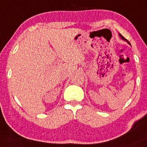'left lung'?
<instances>
[{"label": "left lung", "instance_id": "1", "mask_svg": "<svg viewBox=\"0 0 147 147\" xmlns=\"http://www.w3.org/2000/svg\"><path fill=\"white\" fill-rule=\"evenodd\" d=\"M119 35H120V37H121V38H122V39H123V40H125V41H127V42L128 43H129V44H130V43L129 42V41H127V39H125V37H123V36L122 35H121V34H119Z\"/></svg>", "mask_w": 147, "mask_h": 147}]
</instances>
